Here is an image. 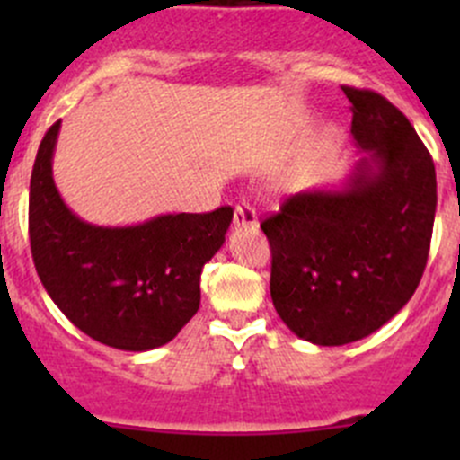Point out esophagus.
<instances>
[{
    "instance_id": "obj_1",
    "label": "esophagus",
    "mask_w": 460,
    "mask_h": 460,
    "mask_svg": "<svg viewBox=\"0 0 460 460\" xmlns=\"http://www.w3.org/2000/svg\"><path fill=\"white\" fill-rule=\"evenodd\" d=\"M234 225L243 226V229H256L258 226V213L252 204L243 202V204H235L234 208Z\"/></svg>"
}]
</instances>
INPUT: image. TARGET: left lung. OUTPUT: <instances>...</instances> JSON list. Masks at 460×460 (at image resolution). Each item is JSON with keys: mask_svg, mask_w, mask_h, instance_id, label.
Listing matches in <instances>:
<instances>
[{"mask_svg": "<svg viewBox=\"0 0 460 460\" xmlns=\"http://www.w3.org/2000/svg\"><path fill=\"white\" fill-rule=\"evenodd\" d=\"M367 155L342 191H303L260 222L271 300L303 341L336 347L383 327L414 296L436 213L434 160L410 119L369 88L342 86Z\"/></svg>", "mask_w": 460, "mask_h": 460, "instance_id": "8db88e82", "label": "left lung"}]
</instances>
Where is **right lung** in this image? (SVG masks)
Listing matches in <instances>:
<instances>
[{"instance_id": "add662e5", "label": "right lung", "mask_w": 460, "mask_h": 460, "mask_svg": "<svg viewBox=\"0 0 460 460\" xmlns=\"http://www.w3.org/2000/svg\"><path fill=\"white\" fill-rule=\"evenodd\" d=\"M58 133L55 122L31 175L29 235L41 285L59 312L102 345H166L200 307L202 267L225 243L234 208L169 213L136 226L88 225L55 187Z\"/></svg>"}]
</instances>
